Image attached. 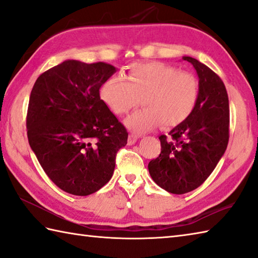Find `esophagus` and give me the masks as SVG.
<instances>
[{
  "label": "esophagus",
  "instance_id": "esophagus-1",
  "mask_svg": "<svg viewBox=\"0 0 258 258\" xmlns=\"http://www.w3.org/2000/svg\"><path fill=\"white\" fill-rule=\"evenodd\" d=\"M138 140V136L137 135H134V134H130L129 137H128V145H134L136 142Z\"/></svg>",
  "mask_w": 258,
  "mask_h": 258
}]
</instances>
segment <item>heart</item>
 I'll return each instance as SVG.
<instances>
[{
  "instance_id": "1",
  "label": "heart",
  "mask_w": 258,
  "mask_h": 258,
  "mask_svg": "<svg viewBox=\"0 0 258 258\" xmlns=\"http://www.w3.org/2000/svg\"><path fill=\"white\" fill-rule=\"evenodd\" d=\"M101 99L116 115L137 106L144 109L125 119V125L136 134L153 130L162 122L175 127L193 113L199 100V83L192 74L159 61L131 65L124 79L112 76L100 91Z\"/></svg>"
}]
</instances>
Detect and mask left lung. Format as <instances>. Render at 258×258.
<instances>
[{
  "label": "left lung",
  "mask_w": 258,
  "mask_h": 258,
  "mask_svg": "<svg viewBox=\"0 0 258 258\" xmlns=\"http://www.w3.org/2000/svg\"><path fill=\"white\" fill-rule=\"evenodd\" d=\"M191 62L199 77V100L193 113L159 137L162 150L150 160L148 171L165 191L184 194L199 187L216 168L229 140V100L225 84L215 72L196 58Z\"/></svg>",
  "instance_id": "obj_1"
}]
</instances>
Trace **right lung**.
Returning a JSON list of instances; mask_svg holds the SVG:
<instances>
[{
    "instance_id": "right-lung-1",
    "label": "right lung",
    "mask_w": 258,
    "mask_h": 258,
    "mask_svg": "<svg viewBox=\"0 0 258 258\" xmlns=\"http://www.w3.org/2000/svg\"><path fill=\"white\" fill-rule=\"evenodd\" d=\"M116 72L105 62L67 59L46 71L32 87L28 140L43 171L74 196H89L112 177L128 133L100 98Z\"/></svg>"
}]
</instances>
